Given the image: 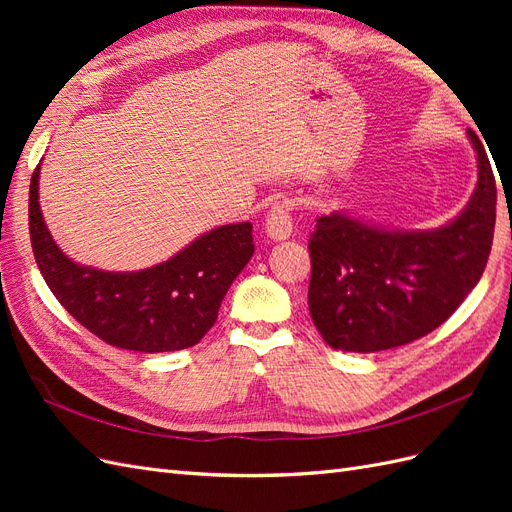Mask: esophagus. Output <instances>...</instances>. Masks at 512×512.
Masks as SVG:
<instances>
[{
  "label": "esophagus",
  "instance_id": "1",
  "mask_svg": "<svg viewBox=\"0 0 512 512\" xmlns=\"http://www.w3.org/2000/svg\"><path fill=\"white\" fill-rule=\"evenodd\" d=\"M265 232L273 241H284L292 235V215L286 200H277V203L271 205L265 218Z\"/></svg>",
  "mask_w": 512,
  "mask_h": 512
}]
</instances>
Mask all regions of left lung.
Here are the masks:
<instances>
[{
  "label": "left lung",
  "mask_w": 512,
  "mask_h": 512,
  "mask_svg": "<svg viewBox=\"0 0 512 512\" xmlns=\"http://www.w3.org/2000/svg\"><path fill=\"white\" fill-rule=\"evenodd\" d=\"M478 185L457 220L429 232H389L322 215L309 235L307 305L322 339L348 352L414 342L453 316L483 275L495 226V177L480 138Z\"/></svg>",
  "instance_id": "8db88e82"
}]
</instances>
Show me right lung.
Here are the masks:
<instances>
[{"mask_svg": "<svg viewBox=\"0 0 512 512\" xmlns=\"http://www.w3.org/2000/svg\"><path fill=\"white\" fill-rule=\"evenodd\" d=\"M38 173L29 183V239L55 299L102 342L134 352L198 344L218 318L226 290L254 254L252 224H228L198 237L175 258L136 273L81 267L59 250L42 220Z\"/></svg>", "mask_w": 512, "mask_h": 512, "instance_id": "obj_1", "label": "right lung"}]
</instances>
